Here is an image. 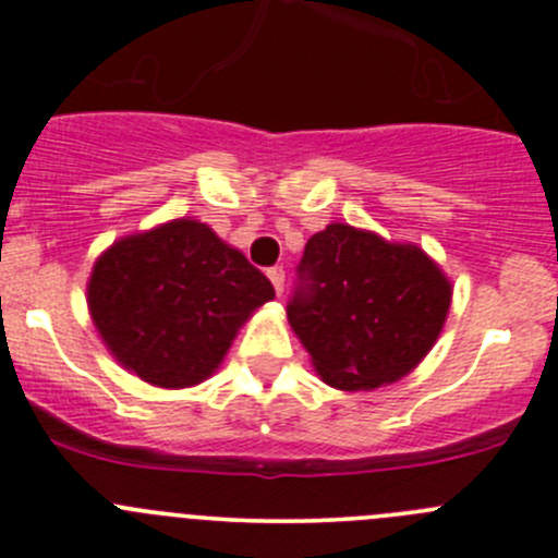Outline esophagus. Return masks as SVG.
Segmentation results:
<instances>
[{
	"instance_id": "esophagus-1",
	"label": "esophagus",
	"mask_w": 558,
	"mask_h": 558,
	"mask_svg": "<svg viewBox=\"0 0 558 558\" xmlns=\"http://www.w3.org/2000/svg\"><path fill=\"white\" fill-rule=\"evenodd\" d=\"M267 278L272 280V286H275V291H283V283H286V269L283 267H272V269H267Z\"/></svg>"
}]
</instances>
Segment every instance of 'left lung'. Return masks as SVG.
I'll list each match as a JSON object with an SVG mask.
<instances>
[{"mask_svg":"<svg viewBox=\"0 0 558 558\" xmlns=\"http://www.w3.org/2000/svg\"><path fill=\"white\" fill-rule=\"evenodd\" d=\"M449 305V278L424 250L332 222L305 244L286 314L327 385L372 390L424 361Z\"/></svg>","mask_w":558,"mask_h":558,"instance_id":"8db88e82","label":"left lung"}]
</instances>
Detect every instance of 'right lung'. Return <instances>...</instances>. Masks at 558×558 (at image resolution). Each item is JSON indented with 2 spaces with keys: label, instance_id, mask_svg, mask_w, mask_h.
<instances>
[{
  "label": "right lung",
  "instance_id": "right-lung-1",
  "mask_svg": "<svg viewBox=\"0 0 558 558\" xmlns=\"http://www.w3.org/2000/svg\"><path fill=\"white\" fill-rule=\"evenodd\" d=\"M272 296L267 275L197 220L118 239L87 283L107 350L159 388L211 377L239 327Z\"/></svg>",
  "mask_w": 558,
  "mask_h": 558
}]
</instances>
